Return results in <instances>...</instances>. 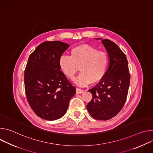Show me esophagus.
I'll return each mask as SVG.
<instances>
[{
    "label": "esophagus",
    "mask_w": 153,
    "mask_h": 153,
    "mask_svg": "<svg viewBox=\"0 0 153 153\" xmlns=\"http://www.w3.org/2000/svg\"><path fill=\"white\" fill-rule=\"evenodd\" d=\"M83 90H81V89H79V88H76V94H82L83 93Z\"/></svg>",
    "instance_id": "obj_1"
}]
</instances>
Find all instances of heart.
Instances as JSON below:
<instances>
[{"label":"heart","mask_w":153,"mask_h":153,"mask_svg":"<svg viewBox=\"0 0 153 153\" xmlns=\"http://www.w3.org/2000/svg\"><path fill=\"white\" fill-rule=\"evenodd\" d=\"M109 63L108 55L88 44H80L70 51V57L63 56L59 62L63 74L72 80L80 67L81 73L74 79V83L80 86L90 82L96 84L105 77Z\"/></svg>","instance_id":"b5f03b06"}]
</instances>
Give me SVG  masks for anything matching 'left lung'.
<instances>
[{
    "label": "left lung",
    "mask_w": 153,
    "mask_h": 153,
    "mask_svg": "<svg viewBox=\"0 0 153 153\" xmlns=\"http://www.w3.org/2000/svg\"><path fill=\"white\" fill-rule=\"evenodd\" d=\"M102 43L108 54L109 67L103 79L89 90L93 98L86 108L95 119L106 120L116 116L123 108L128 95L130 75L126 55L120 48L108 39H103Z\"/></svg>",
    "instance_id": "1"
}]
</instances>
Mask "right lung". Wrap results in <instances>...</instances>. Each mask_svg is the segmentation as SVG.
<instances>
[{
    "label": "right lung",
    "mask_w": 153,
    "mask_h": 153,
    "mask_svg": "<svg viewBox=\"0 0 153 153\" xmlns=\"http://www.w3.org/2000/svg\"><path fill=\"white\" fill-rule=\"evenodd\" d=\"M70 45L60 41L44 42L30 54L25 70V90L28 102L39 117L54 120L67 112L76 93L59 62Z\"/></svg>",
    "instance_id": "add662e5"
}]
</instances>
